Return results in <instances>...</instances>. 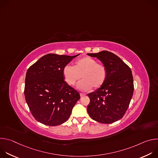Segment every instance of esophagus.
<instances>
[{"mask_svg": "<svg viewBox=\"0 0 158 158\" xmlns=\"http://www.w3.org/2000/svg\"><path fill=\"white\" fill-rule=\"evenodd\" d=\"M85 95L84 94H82V93H80V96L81 97H83V96H85Z\"/></svg>", "mask_w": 158, "mask_h": 158, "instance_id": "obj_1", "label": "esophagus"}]
</instances>
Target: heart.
<instances>
[{
  "label": "heart",
  "mask_w": 158,
  "mask_h": 158,
  "mask_svg": "<svg viewBox=\"0 0 158 158\" xmlns=\"http://www.w3.org/2000/svg\"><path fill=\"white\" fill-rule=\"evenodd\" d=\"M65 81L70 85H73L82 77L76 87L84 92L89 91L93 87L94 89L101 87L107 77L106 67L89 57H84L76 60L75 66L65 65L62 70Z\"/></svg>",
  "instance_id": "obj_1"
}]
</instances>
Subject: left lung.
I'll return each instance as SVG.
<instances>
[{"label": "left lung", "mask_w": 158, "mask_h": 158, "mask_svg": "<svg viewBox=\"0 0 158 158\" xmlns=\"http://www.w3.org/2000/svg\"><path fill=\"white\" fill-rule=\"evenodd\" d=\"M106 67L104 84L87 94L90 102L87 110L93 120L110 124L121 119L126 112L134 92L133 77L129 67L118 56L107 51L89 53Z\"/></svg>", "instance_id": "8db88e82"}]
</instances>
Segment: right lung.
Instances as JSON below:
<instances>
[{
    "mask_svg": "<svg viewBox=\"0 0 158 158\" xmlns=\"http://www.w3.org/2000/svg\"><path fill=\"white\" fill-rule=\"evenodd\" d=\"M74 56L48 54L28 69L24 95L34 118L45 125L55 126L68 119L79 93L64 81L62 70Z\"/></svg>",
    "mask_w": 158,
    "mask_h": 158,
    "instance_id": "add662e5",
    "label": "right lung"
}]
</instances>
